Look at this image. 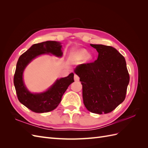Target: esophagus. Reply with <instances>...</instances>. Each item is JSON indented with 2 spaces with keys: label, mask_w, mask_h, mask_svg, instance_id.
Segmentation results:
<instances>
[{
  "label": "esophagus",
  "mask_w": 148,
  "mask_h": 148,
  "mask_svg": "<svg viewBox=\"0 0 148 148\" xmlns=\"http://www.w3.org/2000/svg\"><path fill=\"white\" fill-rule=\"evenodd\" d=\"M74 79H75V82H78L79 81V77H78L77 75H75V76H74Z\"/></svg>",
  "instance_id": "obj_1"
}]
</instances>
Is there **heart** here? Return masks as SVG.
Returning a JSON list of instances; mask_svg holds the SVG:
<instances>
[{
	"instance_id": "1",
	"label": "heart",
	"mask_w": 148,
	"mask_h": 148,
	"mask_svg": "<svg viewBox=\"0 0 148 148\" xmlns=\"http://www.w3.org/2000/svg\"><path fill=\"white\" fill-rule=\"evenodd\" d=\"M77 54L79 57H81L82 58H85V57H87V56L88 57V58L91 57L90 56L88 55V52L87 51V50H86V49H81V50H79Z\"/></svg>"
}]
</instances>
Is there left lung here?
Wrapping results in <instances>:
<instances>
[{"instance_id": "8db88e82", "label": "left lung", "mask_w": 148, "mask_h": 148, "mask_svg": "<svg viewBox=\"0 0 148 148\" xmlns=\"http://www.w3.org/2000/svg\"><path fill=\"white\" fill-rule=\"evenodd\" d=\"M90 45L98 52L97 60L78 65L74 71L83 85L86 108L92 113L107 114L125 100L130 82L126 61L113 47Z\"/></svg>"}]
</instances>
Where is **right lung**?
Masks as SVG:
<instances>
[{
	"instance_id": "add662e5",
	"label": "right lung",
	"mask_w": 148,
	"mask_h": 148,
	"mask_svg": "<svg viewBox=\"0 0 148 148\" xmlns=\"http://www.w3.org/2000/svg\"><path fill=\"white\" fill-rule=\"evenodd\" d=\"M62 47L61 43L57 41H47L35 44L23 53L17 62L13 83L18 99L22 104L34 112L44 113L54 110L60 104L69 85L74 82V74L71 73L68 77L57 79L46 91L33 93L28 90L24 83V70L31 61L39 56L52 54L62 57Z\"/></svg>"
}]
</instances>
